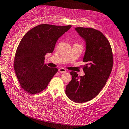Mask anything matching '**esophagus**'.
<instances>
[{"mask_svg":"<svg viewBox=\"0 0 129 129\" xmlns=\"http://www.w3.org/2000/svg\"><path fill=\"white\" fill-rule=\"evenodd\" d=\"M59 71L61 73H65L67 72V70L66 69L64 68H60L59 69Z\"/></svg>","mask_w":129,"mask_h":129,"instance_id":"1","label":"esophagus"}]
</instances>
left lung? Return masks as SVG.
Masks as SVG:
<instances>
[{
    "label": "left lung",
    "mask_w": 129,
    "mask_h": 129,
    "mask_svg": "<svg viewBox=\"0 0 129 129\" xmlns=\"http://www.w3.org/2000/svg\"><path fill=\"white\" fill-rule=\"evenodd\" d=\"M75 29L86 42L83 59L85 75L80 77L71 71L72 78L67 85L66 93L71 100L83 103L94 98L106 85L112 69L113 58L110 42L101 31L90 28Z\"/></svg>",
    "instance_id": "left-lung-1"
}]
</instances>
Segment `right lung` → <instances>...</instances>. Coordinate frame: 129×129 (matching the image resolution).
<instances>
[{"instance_id":"obj_1","label":"right lung","mask_w":129,"mask_h":129,"mask_svg":"<svg viewBox=\"0 0 129 129\" xmlns=\"http://www.w3.org/2000/svg\"><path fill=\"white\" fill-rule=\"evenodd\" d=\"M71 27L42 24L23 36L16 50L14 67L20 86L27 92H41L58 72L57 68L45 63V56L53 51L58 38Z\"/></svg>"}]
</instances>
